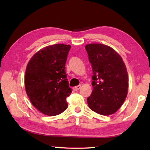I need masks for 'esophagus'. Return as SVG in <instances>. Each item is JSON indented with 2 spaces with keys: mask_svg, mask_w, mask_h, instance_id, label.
Segmentation results:
<instances>
[{
  "mask_svg": "<svg viewBox=\"0 0 150 150\" xmlns=\"http://www.w3.org/2000/svg\"><path fill=\"white\" fill-rule=\"evenodd\" d=\"M81 85L76 86V87H74L73 88V89L74 90V91H78V90H79V89H80V88H81Z\"/></svg>",
  "mask_w": 150,
  "mask_h": 150,
  "instance_id": "obj_1",
  "label": "esophagus"
}]
</instances>
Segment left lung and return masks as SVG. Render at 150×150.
Returning a JSON list of instances; mask_svg holds the SVG:
<instances>
[{
  "mask_svg": "<svg viewBox=\"0 0 150 150\" xmlns=\"http://www.w3.org/2000/svg\"><path fill=\"white\" fill-rule=\"evenodd\" d=\"M93 69V89L87 98L88 107L101 115L117 111L125 100L128 73L122 57L112 48L101 44L85 46Z\"/></svg>",
  "mask_w": 150,
  "mask_h": 150,
  "instance_id": "8db88e82",
  "label": "left lung"
}]
</instances>
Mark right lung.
<instances>
[{
	"label": "right lung",
	"mask_w": 150,
	"mask_h": 150,
	"mask_svg": "<svg viewBox=\"0 0 150 150\" xmlns=\"http://www.w3.org/2000/svg\"><path fill=\"white\" fill-rule=\"evenodd\" d=\"M69 45L54 44L38 52L30 60L25 74L27 95L34 107L45 115H59L67 108L71 93L65 73Z\"/></svg>",
	"instance_id": "obj_1"
}]
</instances>
